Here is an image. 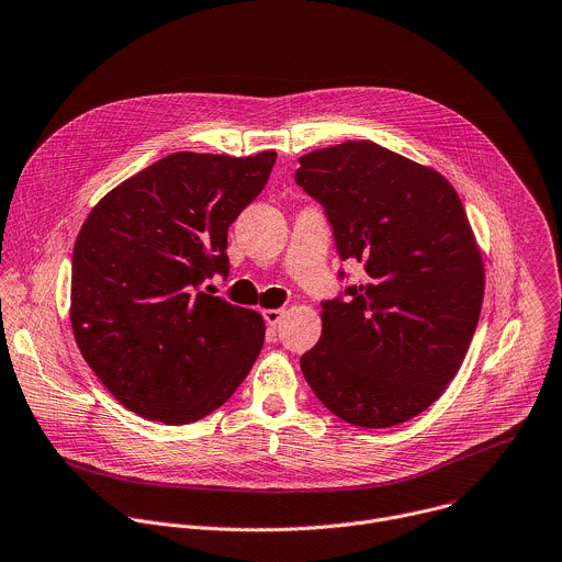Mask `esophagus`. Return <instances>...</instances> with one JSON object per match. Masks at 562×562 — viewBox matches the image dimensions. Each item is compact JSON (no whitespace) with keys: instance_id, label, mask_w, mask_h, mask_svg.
Returning <instances> with one entry per match:
<instances>
[{"instance_id":"obj_1","label":"esophagus","mask_w":562,"mask_h":562,"mask_svg":"<svg viewBox=\"0 0 562 562\" xmlns=\"http://www.w3.org/2000/svg\"><path fill=\"white\" fill-rule=\"evenodd\" d=\"M262 317H265V322L269 326H278L282 322V317H284V308H265Z\"/></svg>"}]
</instances>
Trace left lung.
<instances>
[{"label": "left lung", "mask_w": 562, "mask_h": 562, "mask_svg": "<svg viewBox=\"0 0 562 562\" xmlns=\"http://www.w3.org/2000/svg\"><path fill=\"white\" fill-rule=\"evenodd\" d=\"M295 180L333 225L341 260H366L348 302L322 304L300 366L341 422L389 428L430 408L470 348L485 267L461 199L437 169L372 140L300 156Z\"/></svg>", "instance_id": "8db88e82"}]
</instances>
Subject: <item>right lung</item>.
I'll use <instances>...</instances> for the list:
<instances>
[{
	"label": "right lung",
	"instance_id": "right-lung-1",
	"mask_svg": "<svg viewBox=\"0 0 562 562\" xmlns=\"http://www.w3.org/2000/svg\"><path fill=\"white\" fill-rule=\"evenodd\" d=\"M276 151H176L116 184L72 251L70 324L101 384L167 426L221 408L247 378L265 319L199 284L227 276V229L262 192Z\"/></svg>",
	"mask_w": 562,
	"mask_h": 562
}]
</instances>
